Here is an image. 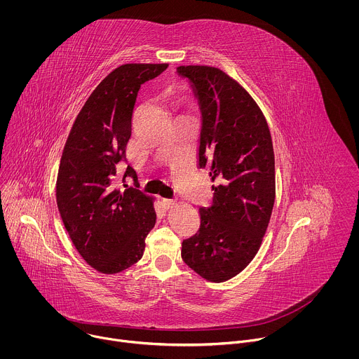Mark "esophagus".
Returning <instances> with one entry per match:
<instances>
[{
  "mask_svg": "<svg viewBox=\"0 0 359 359\" xmlns=\"http://www.w3.org/2000/svg\"><path fill=\"white\" fill-rule=\"evenodd\" d=\"M163 205L168 210V208H172L177 205V202L174 199H163Z\"/></svg>",
  "mask_w": 359,
  "mask_h": 359,
  "instance_id": "1",
  "label": "esophagus"
}]
</instances>
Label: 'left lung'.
<instances>
[{"label":"left lung","mask_w":359,"mask_h":359,"mask_svg":"<svg viewBox=\"0 0 359 359\" xmlns=\"http://www.w3.org/2000/svg\"><path fill=\"white\" fill-rule=\"evenodd\" d=\"M202 113L198 165L214 185L201 228L182 242L184 262L210 282L242 272L261 246L275 202V156L266 120L250 94L211 66H180Z\"/></svg>","instance_id":"1"}]
</instances>
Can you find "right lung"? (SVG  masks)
Listing matches in <instances>:
<instances>
[{
  "label": "right lung",
  "mask_w": 359,
  "mask_h": 359,
  "mask_svg": "<svg viewBox=\"0 0 359 359\" xmlns=\"http://www.w3.org/2000/svg\"><path fill=\"white\" fill-rule=\"evenodd\" d=\"M167 63H127L110 72L77 114L59 164L56 203L80 256L102 273H117L144 256L156 224L154 198L138 187L117 189L141 86ZM127 177L137 172L127 165Z\"/></svg>",
  "instance_id": "obj_1"
}]
</instances>
